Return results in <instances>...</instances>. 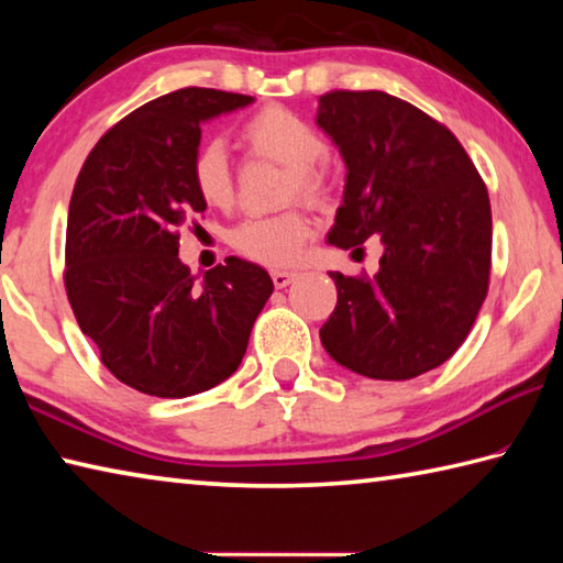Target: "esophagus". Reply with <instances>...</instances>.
<instances>
[{"label":"esophagus","instance_id":"1","mask_svg":"<svg viewBox=\"0 0 563 563\" xmlns=\"http://www.w3.org/2000/svg\"><path fill=\"white\" fill-rule=\"evenodd\" d=\"M298 278V273L292 271H273V283L275 288H288V285Z\"/></svg>","mask_w":563,"mask_h":563}]
</instances>
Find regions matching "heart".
Segmentation results:
<instances>
[{
  "label": "heart",
  "mask_w": 563,
  "mask_h": 563,
  "mask_svg": "<svg viewBox=\"0 0 563 563\" xmlns=\"http://www.w3.org/2000/svg\"><path fill=\"white\" fill-rule=\"evenodd\" d=\"M241 139L251 154L285 166V174H288L283 186L285 201L300 196L310 203H320L330 196V168L322 161L325 141L312 123L295 111L278 103L263 107L243 123ZM188 174L203 203L211 208H228L233 203V168L223 141H201L190 156ZM308 238L310 221L305 213L283 211L238 223L231 233V243L245 258L280 268V265L295 263Z\"/></svg>",
  "instance_id": "b5f03b06"
}]
</instances>
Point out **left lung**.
<instances>
[{
	"mask_svg": "<svg viewBox=\"0 0 563 563\" xmlns=\"http://www.w3.org/2000/svg\"><path fill=\"white\" fill-rule=\"evenodd\" d=\"M318 126L347 166L328 243L385 245L375 278L330 273L338 305L322 347L352 373L412 379L470 335L489 290L492 208L454 133L385 91H330Z\"/></svg>",
	"mask_w": 563,
	"mask_h": 563,
	"instance_id": "8db88e82",
	"label": "left lung"
}]
</instances>
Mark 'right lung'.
Instances as JSON below:
<instances>
[{
    "instance_id": "add662e5",
    "label": "right lung",
    "mask_w": 563,
    "mask_h": 563,
    "mask_svg": "<svg viewBox=\"0 0 563 563\" xmlns=\"http://www.w3.org/2000/svg\"><path fill=\"white\" fill-rule=\"evenodd\" d=\"M251 101L201 87L148 101L103 133L74 184L66 298L109 373L144 395L231 377L273 292L255 263L231 255L198 283L178 258V228L206 211L188 174L201 123Z\"/></svg>"
}]
</instances>
